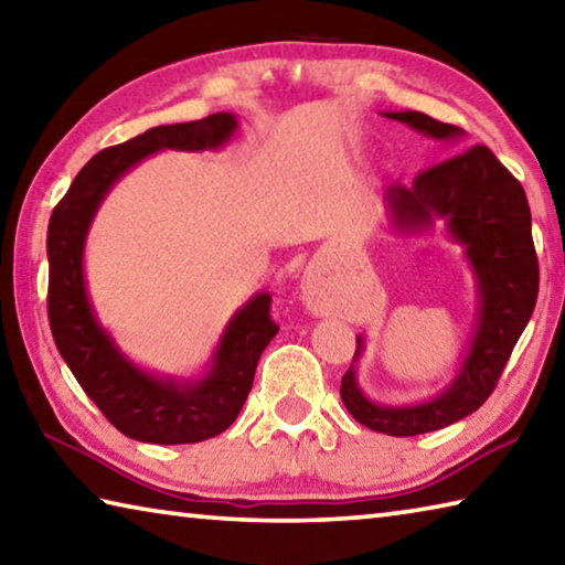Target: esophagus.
<instances>
[{"label":"esophagus","mask_w":565,"mask_h":565,"mask_svg":"<svg viewBox=\"0 0 565 565\" xmlns=\"http://www.w3.org/2000/svg\"><path fill=\"white\" fill-rule=\"evenodd\" d=\"M302 302L308 305V310L322 312V298H320V290H318V285H315L312 277H308V280L302 282Z\"/></svg>","instance_id":"esophagus-1"}]
</instances>
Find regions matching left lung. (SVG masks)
Masks as SVG:
<instances>
[{
  "mask_svg": "<svg viewBox=\"0 0 565 565\" xmlns=\"http://www.w3.org/2000/svg\"><path fill=\"white\" fill-rule=\"evenodd\" d=\"M437 141H459V126L441 124L422 111H390ZM387 211L397 235H422L444 221L449 237L463 247V257L477 277V330L467 358L447 390L417 404H380L362 392L358 362L364 338L350 370L344 372L340 397L354 419L390 437H417L437 431L477 412L497 387L539 298V257L531 237L526 193L487 146H471L414 178L412 185L387 188Z\"/></svg>",
  "mask_w": 565,
  "mask_h": 565,
  "instance_id": "obj_1",
  "label": "left lung"
}]
</instances>
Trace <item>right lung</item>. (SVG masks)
Listing matches in <instances>:
<instances>
[{"mask_svg":"<svg viewBox=\"0 0 565 565\" xmlns=\"http://www.w3.org/2000/svg\"><path fill=\"white\" fill-rule=\"evenodd\" d=\"M237 131L235 114L156 126L88 161L54 207L46 233L49 324L68 370L114 427L146 444H195L225 431L241 414L263 350L277 334L270 292H257L225 324L203 377L178 380L138 367L98 322L86 292L84 247L108 191L163 148L215 151Z\"/></svg>","mask_w":565,"mask_h":565,"instance_id":"obj_1","label":"right lung"}]
</instances>
